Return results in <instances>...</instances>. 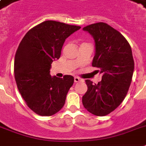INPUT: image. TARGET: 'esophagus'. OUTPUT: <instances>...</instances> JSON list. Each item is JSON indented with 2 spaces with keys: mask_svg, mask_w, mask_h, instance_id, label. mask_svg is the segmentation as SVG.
<instances>
[{
  "mask_svg": "<svg viewBox=\"0 0 146 146\" xmlns=\"http://www.w3.org/2000/svg\"><path fill=\"white\" fill-rule=\"evenodd\" d=\"M80 80H81V79H80V77H78V76H75V77H74V82H80Z\"/></svg>",
  "mask_w": 146,
  "mask_h": 146,
  "instance_id": "34e87169",
  "label": "esophagus"
}]
</instances>
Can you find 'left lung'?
I'll use <instances>...</instances> for the list:
<instances>
[{
    "mask_svg": "<svg viewBox=\"0 0 146 146\" xmlns=\"http://www.w3.org/2000/svg\"><path fill=\"white\" fill-rule=\"evenodd\" d=\"M82 29L95 40L92 66L102 73L98 84L86 80L88 89L82 96V104L94 115L105 116L121 104L129 90L134 70L131 47L121 33L104 23L91 24Z\"/></svg>",
    "mask_w": 146,
    "mask_h": 146,
    "instance_id": "8db88e82",
    "label": "left lung"
}]
</instances>
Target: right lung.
I'll return each instance as SVG.
<instances>
[{"instance_id":"1","label":"right lung","mask_w":146,"mask_h":146,"mask_svg":"<svg viewBox=\"0 0 146 146\" xmlns=\"http://www.w3.org/2000/svg\"><path fill=\"white\" fill-rule=\"evenodd\" d=\"M80 28L47 20L31 29L19 43L15 55V80L26 104L38 115H54L65 104L74 78L51 76L50 69L60 57L65 39Z\"/></svg>"}]
</instances>
